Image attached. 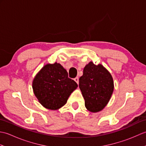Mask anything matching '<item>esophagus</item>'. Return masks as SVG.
I'll list each match as a JSON object with an SVG mask.
<instances>
[{"label": "esophagus", "instance_id": "1", "mask_svg": "<svg viewBox=\"0 0 146 146\" xmlns=\"http://www.w3.org/2000/svg\"><path fill=\"white\" fill-rule=\"evenodd\" d=\"M74 80H75V81L76 82L77 84H78V83H79V78H78V77H76V78H74Z\"/></svg>", "mask_w": 146, "mask_h": 146}]
</instances>
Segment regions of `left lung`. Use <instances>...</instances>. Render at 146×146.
Segmentation results:
<instances>
[{"instance_id":"8db88e82","label":"left lung","mask_w":146,"mask_h":146,"mask_svg":"<svg viewBox=\"0 0 146 146\" xmlns=\"http://www.w3.org/2000/svg\"><path fill=\"white\" fill-rule=\"evenodd\" d=\"M79 87L86 109L92 112L103 110L109 102L113 91L112 76L103 65L92 61L86 64L79 79Z\"/></svg>"}]
</instances>
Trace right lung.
Wrapping results in <instances>:
<instances>
[{
  "label": "right lung",
  "instance_id": "1",
  "mask_svg": "<svg viewBox=\"0 0 146 146\" xmlns=\"http://www.w3.org/2000/svg\"><path fill=\"white\" fill-rule=\"evenodd\" d=\"M77 87V83L68 78L67 71L56 62L43 66L33 82L34 94L39 103L52 110L66 104L68 97Z\"/></svg>",
  "mask_w": 146,
  "mask_h": 146
}]
</instances>
